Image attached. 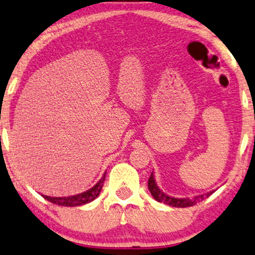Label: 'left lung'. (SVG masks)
I'll return each mask as SVG.
<instances>
[{
	"instance_id": "left-lung-1",
	"label": "left lung",
	"mask_w": 255,
	"mask_h": 255,
	"mask_svg": "<svg viewBox=\"0 0 255 255\" xmlns=\"http://www.w3.org/2000/svg\"><path fill=\"white\" fill-rule=\"evenodd\" d=\"M148 188H149L150 194L153 195V198L159 202H165V204L173 206V207H191V206L195 205L196 202L202 201L205 198H207L212 194L213 192H209L205 195H199V196H194L193 199H178V198H172V196L166 195L165 193H162L159 189V187L156 186L155 180H154V175L153 173L150 174L149 179H148Z\"/></svg>"
}]
</instances>
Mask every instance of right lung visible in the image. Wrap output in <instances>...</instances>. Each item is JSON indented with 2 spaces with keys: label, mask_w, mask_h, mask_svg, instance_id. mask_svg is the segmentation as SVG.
I'll use <instances>...</instances> for the list:
<instances>
[{
  "label": "right lung",
  "mask_w": 255,
  "mask_h": 255,
  "mask_svg": "<svg viewBox=\"0 0 255 255\" xmlns=\"http://www.w3.org/2000/svg\"><path fill=\"white\" fill-rule=\"evenodd\" d=\"M106 178V174L102 176V179L96 183L94 187L88 189L87 192H83L81 194L73 195V196H64V198H51V196L42 195L44 199L48 200V201L53 202V204L59 205V206H66V207H76V206H81L85 204H88V202L93 201V200L96 199L101 192L102 186H104V181Z\"/></svg>",
  "instance_id": "obj_1"
}]
</instances>
